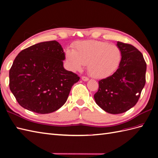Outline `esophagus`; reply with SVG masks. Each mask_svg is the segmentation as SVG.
<instances>
[{
  "label": "esophagus",
  "mask_w": 158,
  "mask_h": 158,
  "mask_svg": "<svg viewBox=\"0 0 158 158\" xmlns=\"http://www.w3.org/2000/svg\"><path fill=\"white\" fill-rule=\"evenodd\" d=\"M82 80H83V81L86 82V81H88L89 79H88V78H87V77H86V76H82Z\"/></svg>",
  "instance_id": "1"
}]
</instances>
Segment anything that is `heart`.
<instances>
[{
  "instance_id": "heart-1",
  "label": "heart",
  "mask_w": 158,
  "mask_h": 158,
  "mask_svg": "<svg viewBox=\"0 0 158 158\" xmlns=\"http://www.w3.org/2000/svg\"><path fill=\"white\" fill-rule=\"evenodd\" d=\"M66 57L70 69L80 71L87 64L88 74L97 79L106 78L117 71L121 60V51L117 45L101 41H82L74 50L68 49Z\"/></svg>"
}]
</instances>
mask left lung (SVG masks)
Here are the masks:
<instances>
[{
    "instance_id": "obj_1",
    "label": "left lung",
    "mask_w": 158,
    "mask_h": 158,
    "mask_svg": "<svg viewBox=\"0 0 158 158\" xmlns=\"http://www.w3.org/2000/svg\"><path fill=\"white\" fill-rule=\"evenodd\" d=\"M121 63L112 76L98 81L96 103L110 114L125 113L136 105L145 84L146 63L142 53L131 44L117 41Z\"/></svg>"
}]
</instances>
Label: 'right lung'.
I'll list each match as a JSON object with an SVG mask.
<instances>
[{
  "label": "right lung",
  "mask_w": 158,
  "mask_h": 158,
  "mask_svg": "<svg viewBox=\"0 0 158 158\" xmlns=\"http://www.w3.org/2000/svg\"><path fill=\"white\" fill-rule=\"evenodd\" d=\"M65 58L56 41L41 42L19 53L9 70V87L19 105L40 114L54 112L64 105L80 80L65 70Z\"/></svg>",
  "instance_id": "right-lung-1"
}]
</instances>
